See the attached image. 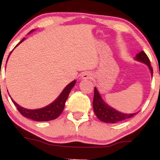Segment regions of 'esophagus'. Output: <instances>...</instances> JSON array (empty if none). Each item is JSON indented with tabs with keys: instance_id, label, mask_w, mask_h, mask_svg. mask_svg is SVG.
<instances>
[{
	"instance_id": "1",
	"label": "esophagus",
	"mask_w": 160,
	"mask_h": 160,
	"mask_svg": "<svg viewBox=\"0 0 160 160\" xmlns=\"http://www.w3.org/2000/svg\"><path fill=\"white\" fill-rule=\"evenodd\" d=\"M92 74L89 71H86V72L82 73V74L81 75V78L82 80H88V79H91L92 78Z\"/></svg>"
}]
</instances>
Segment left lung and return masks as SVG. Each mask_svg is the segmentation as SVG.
<instances>
[{
	"instance_id": "left-lung-1",
	"label": "left lung",
	"mask_w": 160,
	"mask_h": 160,
	"mask_svg": "<svg viewBox=\"0 0 160 160\" xmlns=\"http://www.w3.org/2000/svg\"><path fill=\"white\" fill-rule=\"evenodd\" d=\"M135 59L138 62H142V63L145 64V65L148 66V68L150 69L151 76H153V68L150 66V59L148 58V56H147L146 53L144 51H141V52L138 53L136 56H135ZM92 106L96 117L101 121L107 122V123H116V122H120V121L130 118V117H133L134 115L137 113H122V112L117 111L113 108L111 107L109 104L104 102L96 87H95Z\"/></svg>"
}]
</instances>
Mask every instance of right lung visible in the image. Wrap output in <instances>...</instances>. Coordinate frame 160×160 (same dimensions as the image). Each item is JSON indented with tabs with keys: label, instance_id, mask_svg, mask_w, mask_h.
Segmentation results:
<instances>
[{
	"label": "right lung",
	"instance_id": "add662e5",
	"mask_svg": "<svg viewBox=\"0 0 160 160\" xmlns=\"http://www.w3.org/2000/svg\"><path fill=\"white\" fill-rule=\"evenodd\" d=\"M34 31L35 30L33 29V30H32L28 33V34H31V33L34 32ZM25 40V38H24L16 46L15 48L18 45H19L22 42H23ZM12 50H13V49H12ZM12 52H11L10 53V55H9L8 58H7V60H8L9 57H10ZM76 82H77L76 80H73L72 82H70L69 84H68V85L65 87V89L62 90L61 94L58 95V98H57L55 101H53L52 103H50L49 104H48V105L45 106V107L43 108H38V109H34V110L26 109V108L21 107V106L16 103L15 101L11 98V97L10 98L11 100H12V103L15 104L16 108H17V110L19 111V113H21L23 117H27V118L31 119V120H33L34 121H37V122H43V121L52 120H55V119H56L57 117H58V116L62 113V111H63L64 110V108H65L66 100L68 99V97L70 92H71V89H72V88L74 86Z\"/></svg>",
	"mask_w": 160,
	"mask_h": 160
}]
</instances>
